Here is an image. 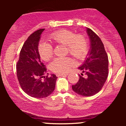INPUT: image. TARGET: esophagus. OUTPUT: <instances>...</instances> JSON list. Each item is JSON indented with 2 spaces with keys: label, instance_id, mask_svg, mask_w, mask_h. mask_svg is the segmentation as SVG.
<instances>
[{
  "label": "esophagus",
  "instance_id": "esophagus-1",
  "mask_svg": "<svg viewBox=\"0 0 126 126\" xmlns=\"http://www.w3.org/2000/svg\"><path fill=\"white\" fill-rule=\"evenodd\" d=\"M68 75V73H57V76H66Z\"/></svg>",
  "mask_w": 126,
  "mask_h": 126
}]
</instances>
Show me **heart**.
<instances>
[{"label":"heart","mask_w":126,"mask_h":126,"mask_svg":"<svg viewBox=\"0 0 126 126\" xmlns=\"http://www.w3.org/2000/svg\"><path fill=\"white\" fill-rule=\"evenodd\" d=\"M50 38L53 43L65 45L67 47L66 52L75 58L82 59L87 54L88 40L82 34H76L73 31L63 30L53 33ZM38 51L43 60L48 61L53 54V46L48 42L41 41L38 44ZM73 64L74 62L70 57H57L50 63V68L56 73H63L67 72Z\"/></svg>","instance_id":"heart-1"}]
</instances>
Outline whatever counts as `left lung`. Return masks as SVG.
I'll return each instance as SVG.
<instances>
[{
    "instance_id": "8db88e82",
    "label": "left lung",
    "mask_w": 126,
    "mask_h": 126,
    "mask_svg": "<svg viewBox=\"0 0 126 126\" xmlns=\"http://www.w3.org/2000/svg\"><path fill=\"white\" fill-rule=\"evenodd\" d=\"M86 32L91 47L83 63L78 67L86 77L79 75V81L72 85V89L82 96H90L100 91L107 79L108 58L100 38L90 28H86Z\"/></svg>"
}]
</instances>
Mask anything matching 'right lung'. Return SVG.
Segmentation results:
<instances>
[{
	"instance_id": "right-lung-1",
	"label": "right lung",
	"mask_w": 126,
	"mask_h": 126,
	"mask_svg": "<svg viewBox=\"0 0 126 126\" xmlns=\"http://www.w3.org/2000/svg\"><path fill=\"white\" fill-rule=\"evenodd\" d=\"M44 30L40 29L29 36L22 47L16 64L17 78L21 88L27 94L37 98L47 97L52 94L57 79L54 74L50 77L44 76L47 69L38 51Z\"/></svg>"
}]
</instances>
